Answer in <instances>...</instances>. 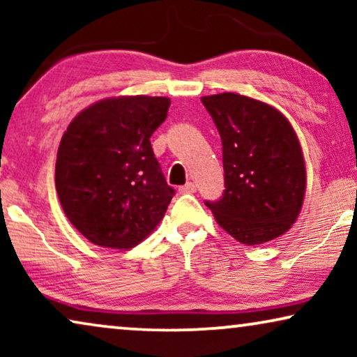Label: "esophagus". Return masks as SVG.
Instances as JSON below:
<instances>
[{
  "label": "esophagus",
  "mask_w": 357,
  "mask_h": 357,
  "mask_svg": "<svg viewBox=\"0 0 357 357\" xmlns=\"http://www.w3.org/2000/svg\"><path fill=\"white\" fill-rule=\"evenodd\" d=\"M180 193H195L197 192V185H195L193 182H187L183 185V187L178 188Z\"/></svg>",
  "instance_id": "34e87169"
}]
</instances>
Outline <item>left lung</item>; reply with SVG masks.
Instances as JSON below:
<instances>
[{
  "label": "left lung",
  "mask_w": 357,
  "mask_h": 357,
  "mask_svg": "<svg viewBox=\"0 0 357 357\" xmlns=\"http://www.w3.org/2000/svg\"><path fill=\"white\" fill-rule=\"evenodd\" d=\"M221 136L224 190L204 202L224 231L247 245L273 241L299 216L305 164L284 115L265 102L224 92L202 99Z\"/></svg>",
  "instance_id": "left-lung-1"
}]
</instances>
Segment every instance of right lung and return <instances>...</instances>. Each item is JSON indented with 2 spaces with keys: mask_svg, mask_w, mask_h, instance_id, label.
I'll use <instances>...</instances> for the list:
<instances>
[{
  "mask_svg": "<svg viewBox=\"0 0 357 357\" xmlns=\"http://www.w3.org/2000/svg\"><path fill=\"white\" fill-rule=\"evenodd\" d=\"M167 97H114L82 110L58 148L55 185L70 222L87 241L133 248L164 218L175 190L151 136L167 116Z\"/></svg>",
  "mask_w": 357,
  "mask_h": 357,
  "instance_id": "right-lung-1",
  "label": "right lung"
}]
</instances>
